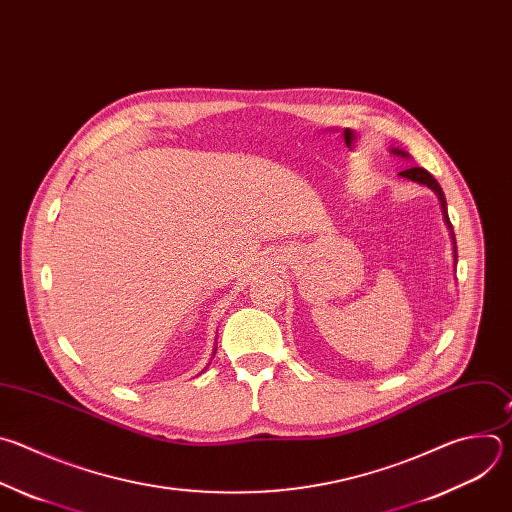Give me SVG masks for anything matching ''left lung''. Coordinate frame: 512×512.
I'll use <instances>...</instances> for the list:
<instances>
[{"instance_id": "8db88e82", "label": "left lung", "mask_w": 512, "mask_h": 512, "mask_svg": "<svg viewBox=\"0 0 512 512\" xmlns=\"http://www.w3.org/2000/svg\"><path fill=\"white\" fill-rule=\"evenodd\" d=\"M391 151L397 153V155H405V157H407V153H403V151H399V149H391ZM399 175H401V177H407V179H412V181H418V183H422V185H428L430 189H434V191L438 193V197H440V201H442V212H444L446 224H448V228L452 230V224H450V218H448V212H446V197H444V191H442L440 183L434 179V175L428 173L424 167H410V169L401 171ZM452 238H454V232H452ZM454 256H456V254H454ZM456 258H458V256H456Z\"/></svg>"}]
</instances>
